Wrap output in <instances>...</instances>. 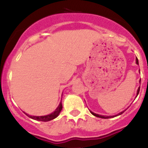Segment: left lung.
I'll return each instance as SVG.
<instances>
[{
    "label": "left lung",
    "instance_id": "8db88e82",
    "mask_svg": "<svg viewBox=\"0 0 148 148\" xmlns=\"http://www.w3.org/2000/svg\"><path fill=\"white\" fill-rule=\"evenodd\" d=\"M136 64H138V58H136ZM140 82H141V81H140ZM139 90H140V87H138V90H137V95H138V92H139ZM90 113H92V114L93 115V116H96V117H99V118H101V119H109V118H113V117H115V116H119V115L122 114V113H124V111H122V112H121V113H119L118 115H116V116H101V115L96 114V113H92V112H91V111H90Z\"/></svg>",
    "mask_w": 148,
    "mask_h": 148
}]
</instances>
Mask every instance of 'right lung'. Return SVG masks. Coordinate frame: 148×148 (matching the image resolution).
I'll list each match as a JSON object with an SVG mask.
<instances>
[{"label": "right lung", "mask_w": 148, "mask_h": 148, "mask_svg": "<svg viewBox=\"0 0 148 148\" xmlns=\"http://www.w3.org/2000/svg\"><path fill=\"white\" fill-rule=\"evenodd\" d=\"M61 110H62V104H61V103L59 104V105H58V107L57 108V109H56L53 113H51V114L47 115V116H29V115L27 114V113H25V114L27 115L28 117L32 119L37 120V121H48L56 119V117L59 115Z\"/></svg>", "instance_id": "right-lung-1"}]
</instances>
